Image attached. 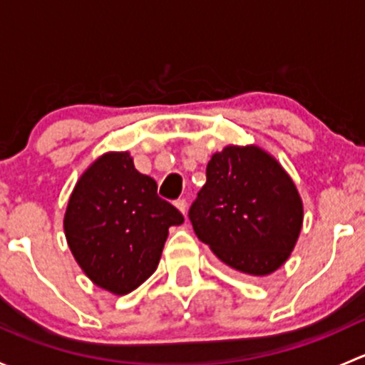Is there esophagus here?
<instances>
[{
  "mask_svg": "<svg viewBox=\"0 0 365 365\" xmlns=\"http://www.w3.org/2000/svg\"><path fill=\"white\" fill-rule=\"evenodd\" d=\"M175 205H176V208H178L180 212H182L183 215H185V213H187V201L185 200H178Z\"/></svg>",
  "mask_w": 365,
  "mask_h": 365,
  "instance_id": "34e87169",
  "label": "esophagus"
}]
</instances>
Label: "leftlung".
Instances as JSON below:
<instances>
[{
	"label": "left lung",
	"instance_id": "obj_1",
	"mask_svg": "<svg viewBox=\"0 0 365 365\" xmlns=\"http://www.w3.org/2000/svg\"><path fill=\"white\" fill-rule=\"evenodd\" d=\"M197 238L240 274L264 277L295 249L304 203L279 160L256 145L213 153L189 210Z\"/></svg>",
	"mask_w": 365,
	"mask_h": 365
}]
</instances>
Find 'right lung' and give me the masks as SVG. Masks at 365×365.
Returning <instances> with one entry per match:
<instances>
[{
    "instance_id": "1",
    "label": "right lung",
    "mask_w": 365,
    "mask_h": 365,
    "mask_svg": "<svg viewBox=\"0 0 365 365\" xmlns=\"http://www.w3.org/2000/svg\"><path fill=\"white\" fill-rule=\"evenodd\" d=\"M183 215L157 196V183L134 168L128 152L91 162L73 187L63 219L81 270L113 295H127L159 267L169 227Z\"/></svg>"
}]
</instances>
